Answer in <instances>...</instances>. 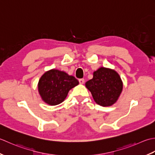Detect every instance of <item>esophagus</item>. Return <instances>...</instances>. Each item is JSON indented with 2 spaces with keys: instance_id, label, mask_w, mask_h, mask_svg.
I'll return each instance as SVG.
<instances>
[{
  "instance_id": "34e87169",
  "label": "esophagus",
  "mask_w": 155,
  "mask_h": 155,
  "mask_svg": "<svg viewBox=\"0 0 155 155\" xmlns=\"http://www.w3.org/2000/svg\"><path fill=\"white\" fill-rule=\"evenodd\" d=\"M79 82H80V84H84V79H80V80H79Z\"/></svg>"
}]
</instances>
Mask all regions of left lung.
<instances>
[{
    "label": "left lung",
    "instance_id": "left-lung-1",
    "mask_svg": "<svg viewBox=\"0 0 155 155\" xmlns=\"http://www.w3.org/2000/svg\"><path fill=\"white\" fill-rule=\"evenodd\" d=\"M93 75V78L86 83V87L94 101L102 106L113 105L122 91L123 84L119 74L114 69L102 67Z\"/></svg>",
    "mask_w": 155,
    "mask_h": 155
}]
</instances>
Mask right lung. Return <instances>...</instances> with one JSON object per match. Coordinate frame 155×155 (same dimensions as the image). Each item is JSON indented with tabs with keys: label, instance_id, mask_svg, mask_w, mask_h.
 Listing matches in <instances>:
<instances>
[{
	"label": "right lung",
	"instance_id": "add662e5",
	"mask_svg": "<svg viewBox=\"0 0 155 155\" xmlns=\"http://www.w3.org/2000/svg\"><path fill=\"white\" fill-rule=\"evenodd\" d=\"M78 84L79 81L75 77L53 69L41 77L38 90L44 102L49 105L55 106L64 102L69 91Z\"/></svg>",
	"mask_w": 155,
	"mask_h": 155
}]
</instances>
